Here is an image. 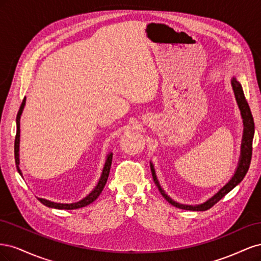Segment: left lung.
I'll list each match as a JSON object with an SVG mask.
<instances>
[{"label":"left lung","instance_id":"8db88e82","mask_svg":"<svg viewBox=\"0 0 261 261\" xmlns=\"http://www.w3.org/2000/svg\"><path fill=\"white\" fill-rule=\"evenodd\" d=\"M232 86H233V90H234V93H235L236 101H238L239 107H240L241 112H242V117L244 120V135H243V143H242V150H241V160H240V163H239V168H238V170H236L235 174L232 177V179L228 181V183L223 188H221L219 193H217L215 196L211 197L209 200H207L206 202H203L201 204H198V206H186V204H180L178 202H175L174 200H172L170 197L163 192V189L159 185V181H158V179H156L154 169H153L152 164H151V165H150V168H151V173H152L154 184L156 185L158 189H159V192L161 193V195L172 204V206H174V207L179 208V209H184V210L206 211V210L210 209L211 207L215 206V204L219 200L222 199L227 193H230L236 185H239L241 181L243 180V178L245 177V175H246V173L249 169L250 161H251L252 138H254V133H255V124H254V118H252L249 106L247 103V100L244 96V91L242 89V86L238 81H236V78H233V80H232Z\"/></svg>","mask_w":261,"mask_h":261}]
</instances>
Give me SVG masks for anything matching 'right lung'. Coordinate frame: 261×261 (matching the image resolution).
I'll return each mask as SVG.
<instances>
[{"mask_svg":"<svg viewBox=\"0 0 261 261\" xmlns=\"http://www.w3.org/2000/svg\"><path fill=\"white\" fill-rule=\"evenodd\" d=\"M25 102H26V98H23L21 105H20V108L18 110V113H17V116H16V124H17V130H16V136H15V144H14V154H15V163H16V168H17V171L19 174L21 175V172L19 170V154H18V151H19V120H20V115H21V112H22V109H23V106H25ZM112 156L113 154L110 153L107 158V161H106V164H105V168H103V171H102V175H101V178L99 180L98 185L96 186V188L93 189V191L87 196L85 197V198L81 201L78 202H74V203H57V202H52L50 200H45V199H42V198H38L39 201H40L41 203H43L44 206L46 207H50V208H55V209H65V210H73V209H78V208H83V207H86L88 206V204H90L91 202H93L94 200H96L99 195L102 193V191H103V188L107 184V180H108V177H109V173H110V169H111V164H112Z\"/></svg>","mask_w":261,"mask_h":261,"instance_id":"right-lung-1","label":"right lung"}]
</instances>
